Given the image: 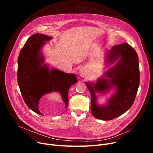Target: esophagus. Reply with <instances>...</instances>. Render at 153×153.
<instances>
[{"instance_id": "esophagus-1", "label": "esophagus", "mask_w": 153, "mask_h": 153, "mask_svg": "<svg viewBox=\"0 0 153 153\" xmlns=\"http://www.w3.org/2000/svg\"><path fill=\"white\" fill-rule=\"evenodd\" d=\"M84 74H85V71L83 69H81V71H80V75L81 76H83Z\"/></svg>"}]
</instances>
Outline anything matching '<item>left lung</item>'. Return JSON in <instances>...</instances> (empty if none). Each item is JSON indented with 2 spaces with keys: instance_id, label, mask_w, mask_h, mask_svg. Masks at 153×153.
<instances>
[{
  "instance_id": "obj_1",
  "label": "left lung",
  "mask_w": 153,
  "mask_h": 153,
  "mask_svg": "<svg viewBox=\"0 0 153 153\" xmlns=\"http://www.w3.org/2000/svg\"><path fill=\"white\" fill-rule=\"evenodd\" d=\"M107 58L110 62L120 58L115 66L105 74L111 79H100L94 84L85 82L91 95V113L95 118L103 120H113L130 108L140 85L138 56L129 44L125 43L113 46L108 51ZM112 86L117 88L116 94L106 106H97L95 102L94 93L104 92Z\"/></svg>"
}]
</instances>
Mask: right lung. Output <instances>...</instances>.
<instances>
[{
	"mask_svg": "<svg viewBox=\"0 0 153 153\" xmlns=\"http://www.w3.org/2000/svg\"><path fill=\"white\" fill-rule=\"evenodd\" d=\"M51 36L35 33L24 45L18 58L17 80L23 99L27 107L39 115L38 103L46 94L59 92L63 101L68 104V91L71 85L77 82L75 74L64 73L53 69L49 70L43 63L40 48Z\"/></svg>",
	"mask_w": 153,
	"mask_h": 153,
	"instance_id": "add662e5",
	"label": "right lung"
}]
</instances>
